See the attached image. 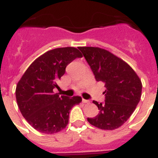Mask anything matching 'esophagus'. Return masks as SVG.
Wrapping results in <instances>:
<instances>
[{
	"label": "esophagus",
	"instance_id": "obj_1",
	"mask_svg": "<svg viewBox=\"0 0 158 158\" xmlns=\"http://www.w3.org/2000/svg\"><path fill=\"white\" fill-rule=\"evenodd\" d=\"M82 101H83V103H89V102H90V100L84 99V98H83V100H82Z\"/></svg>",
	"mask_w": 158,
	"mask_h": 158
}]
</instances>
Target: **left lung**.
Listing matches in <instances>:
<instances>
[{
    "instance_id": "left-lung-1",
    "label": "left lung",
    "mask_w": 158,
    "mask_h": 158,
    "mask_svg": "<svg viewBox=\"0 0 158 158\" xmlns=\"http://www.w3.org/2000/svg\"><path fill=\"white\" fill-rule=\"evenodd\" d=\"M97 82L105 84V102L98 103L99 113L87 118L89 123L102 130L120 127L130 117L142 95V82L130 65L105 49L79 47Z\"/></svg>"
}]
</instances>
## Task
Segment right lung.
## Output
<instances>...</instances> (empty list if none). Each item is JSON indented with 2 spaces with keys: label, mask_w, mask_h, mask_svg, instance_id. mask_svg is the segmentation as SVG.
<instances>
[{
  "label": "right lung",
  "mask_w": 158,
  "mask_h": 158,
  "mask_svg": "<svg viewBox=\"0 0 158 158\" xmlns=\"http://www.w3.org/2000/svg\"><path fill=\"white\" fill-rule=\"evenodd\" d=\"M82 54L72 47L48 51L34 61L16 85V98L22 115L31 127L44 134H55L67 127L70 110L82 101L80 96L60 95L57 82L66 67Z\"/></svg>",
  "instance_id": "right-lung-1"
}]
</instances>
